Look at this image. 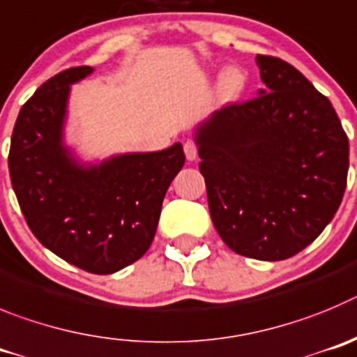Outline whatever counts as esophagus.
Instances as JSON below:
<instances>
[{
  "label": "esophagus",
  "mask_w": 357,
  "mask_h": 357,
  "mask_svg": "<svg viewBox=\"0 0 357 357\" xmlns=\"http://www.w3.org/2000/svg\"><path fill=\"white\" fill-rule=\"evenodd\" d=\"M183 149H185V156L186 160H195L197 158V144H195V140L188 139L185 144H183Z\"/></svg>",
  "instance_id": "esophagus-1"
}]
</instances>
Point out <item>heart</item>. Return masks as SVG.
<instances>
[{"label": "heart", "mask_w": 357, "mask_h": 357, "mask_svg": "<svg viewBox=\"0 0 357 357\" xmlns=\"http://www.w3.org/2000/svg\"><path fill=\"white\" fill-rule=\"evenodd\" d=\"M247 76L240 67H227L218 78V96L226 102L234 101L245 91Z\"/></svg>", "instance_id": "obj_1"}]
</instances>
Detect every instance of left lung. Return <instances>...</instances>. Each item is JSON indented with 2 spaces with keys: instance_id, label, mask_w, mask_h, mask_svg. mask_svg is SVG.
I'll return each instance as SVG.
<instances>
[{
  "instance_id": "1",
  "label": "left lung",
  "mask_w": 357,
  "mask_h": 357,
  "mask_svg": "<svg viewBox=\"0 0 357 357\" xmlns=\"http://www.w3.org/2000/svg\"><path fill=\"white\" fill-rule=\"evenodd\" d=\"M256 62L265 89L197 130L211 220L236 255L279 261L333 220L347 186L349 139L329 99L294 66Z\"/></svg>"
}]
</instances>
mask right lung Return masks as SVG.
I'll return each instance as SVG.
<instances>
[{"mask_svg":"<svg viewBox=\"0 0 357 357\" xmlns=\"http://www.w3.org/2000/svg\"><path fill=\"white\" fill-rule=\"evenodd\" d=\"M92 67H70L38 86L12 131L8 171L37 240L91 274H114L146 255L167 188L181 171V144L115 156L83 169L62 146L69 85Z\"/></svg>","mask_w":357,"mask_h":357,"instance_id":"add662e5","label":"right lung"}]
</instances>
